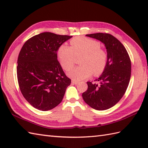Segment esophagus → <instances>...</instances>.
<instances>
[{"label": "esophagus", "mask_w": 148, "mask_h": 148, "mask_svg": "<svg viewBox=\"0 0 148 148\" xmlns=\"http://www.w3.org/2000/svg\"><path fill=\"white\" fill-rule=\"evenodd\" d=\"M72 83H73V84H77L79 83V81H76V80L72 79Z\"/></svg>", "instance_id": "obj_1"}]
</instances>
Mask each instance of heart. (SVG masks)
Masks as SVG:
<instances>
[{"label": "heart", "instance_id": "1", "mask_svg": "<svg viewBox=\"0 0 148 148\" xmlns=\"http://www.w3.org/2000/svg\"><path fill=\"white\" fill-rule=\"evenodd\" d=\"M71 46L62 45L58 56L65 70L71 69L75 64L76 56L83 55L80 64L68 72V76L76 81H81L92 76L99 75L104 71L108 62V54L100 48V43L96 40L85 37H76L70 41Z\"/></svg>", "mask_w": 148, "mask_h": 148}]
</instances>
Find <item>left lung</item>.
<instances>
[{"label":"left lung","instance_id":"8db88e82","mask_svg":"<svg viewBox=\"0 0 148 148\" xmlns=\"http://www.w3.org/2000/svg\"><path fill=\"white\" fill-rule=\"evenodd\" d=\"M86 36L99 40L107 49L106 67L95 80L99 83L88 81V89L82 94L84 101L91 108L103 111L116 105L126 92L131 76V61L124 46L111 34L96 33Z\"/></svg>","mask_w":148,"mask_h":148}]
</instances>
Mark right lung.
I'll return each instance as SVG.
<instances>
[{
    "label": "right lung",
    "mask_w": 148,
    "mask_h": 148,
    "mask_svg": "<svg viewBox=\"0 0 148 148\" xmlns=\"http://www.w3.org/2000/svg\"><path fill=\"white\" fill-rule=\"evenodd\" d=\"M71 37L40 33L27 40L19 53L17 77L21 92L40 111L57 106L71 83L57 60L60 46Z\"/></svg>",
    "instance_id": "obj_1"
}]
</instances>
